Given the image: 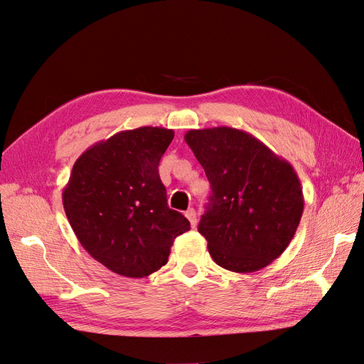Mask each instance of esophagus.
Instances as JSON below:
<instances>
[{"instance_id":"obj_1","label":"esophagus","mask_w":364,"mask_h":364,"mask_svg":"<svg viewBox=\"0 0 364 364\" xmlns=\"http://www.w3.org/2000/svg\"><path fill=\"white\" fill-rule=\"evenodd\" d=\"M185 217L190 220V223H191V226H193V228H196V226H197V215H196V211H194L193 208H190L188 211L185 213Z\"/></svg>"}]
</instances>
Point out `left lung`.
<instances>
[{"instance_id":"1","label":"left lung","mask_w":364,"mask_h":364,"mask_svg":"<svg viewBox=\"0 0 364 364\" xmlns=\"http://www.w3.org/2000/svg\"><path fill=\"white\" fill-rule=\"evenodd\" d=\"M183 138L211 183L199 223L209 255L237 273L269 266L290 245L304 213L293 165L234 127L193 129Z\"/></svg>"}]
</instances>
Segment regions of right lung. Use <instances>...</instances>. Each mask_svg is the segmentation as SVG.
I'll use <instances>...</instances> for the list:
<instances>
[{
    "label": "right lung",
    "instance_id": "add662e5",
    "mask_svg": "<svg viewBox=\"0 0 364 364\" xmlns=\"http://www.w3.org/2000/svg\"><path fill=\"white\" fill-rule=\"evenodd\" d=\"M174 132L138 127L95 142L74 162L65 214L90 255L114 273L144 278L168 261L190 222L167 205L158 165Z\"/></svg>",
    "mask_w": 364,
    "mask_h": 364
}]
</instances>
